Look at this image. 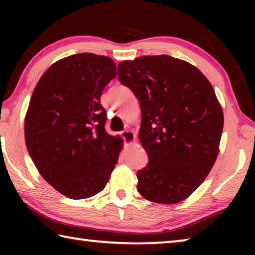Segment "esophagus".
Listing matches in <instances>:
<instances>
[{"label":"esophagus","mask_w":255,"mask_h":255,"mask_svg":"<svg viewBox=\"0 0 255 255\" xmlns=\"http://www.w3.org/2000/svg\"><path fill=\"white\" fill-rule=\"evenodd\" d=\"M122 136L125 139V141H126L127 144H133L136 141V135L135 132H133L132 130H130V129H127V130H124L122 132Z\"/></svg>","instance_id":"34e87169"}]
</instances>
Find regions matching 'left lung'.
I'll return each instance as SVG.
<instances>
[{"label":"left lung","mask_w":255,"mask_h":255,"mask_svg":"<svg viewBox=\"0 0 255 255\" xmlns=\"http://www.w3.org/2000/svg\"><path fill=\"white\" fill-rule=\"evenodd\" d=\"M118 76L141 108L138 137L149 161L137 172L138 192L163 205L187 199L218 156L224 115L213 85L196 66L169 55L124 60Z\"/></svg>","instance_id":"left-lung-1"}]
</instances>
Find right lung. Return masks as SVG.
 <instances>
[{
  "label": "right lung",
  "instance_id": "right-lung-1",
  "mask_svg": "<svg viewBox=\"0 0 255 255\" xmlns=\"http://www.w3.org/2000/svg\"><path fill=\"white\" fill-rule=\"evenodd\" d=\"M116 75L110 57L71 55L42 74L30 99L24 118L28 152L42 178L71 199L102 191L118 162L123 139L106 131L100 103Z\"/></svg>",
  "mask_w": 255,
  "mask_h": 255
}]
</instances>
